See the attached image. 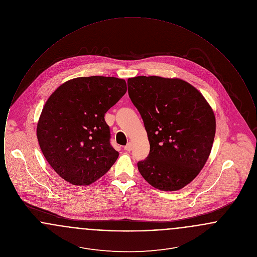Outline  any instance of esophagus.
<instances>
[{
    "label": "esophagus",
    "instance_id": "34e87169",
    "mask_svg": "<svg viewBox=\"0 0 257 257\" xmlns=\"http://www.w3.org/2000/svg\"><path fill=\"white\" fill-rule=\"evenodd\" d=\"M124 149H125L126 151H131V150L133 149V145H132V143H128V144L124 147Z\"/></svg>",
    "mask_w": 257,
    "mask_h": 257
}]
</instances>
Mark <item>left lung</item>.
<instances>
[{
    "mask_svg": "<svg viewBox=\"0 0 257 257\" xmlns=\"http://www.w3.org/2000/svg\"><path fill=\"white\" fill-rule=\"evenodd\" d=\"M127 84L150 145L138 170L161 191L182 189L196 178L210 155L216 133L214 111L195 86L178 78L138 76Z\"/></svg>",
    "mask_w": 257,
    "mask_h": 257,
    "instance_id": "1",
    "label": "left lung"
}]
</instances>
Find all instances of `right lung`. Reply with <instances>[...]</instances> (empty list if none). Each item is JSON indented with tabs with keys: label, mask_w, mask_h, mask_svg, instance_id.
I'll list each match as a JSON object with an SVG mask.
<instances>
[{
	"label": "right lung",
	"mask_w": 257,
	"mask_h": 257,
	"mask_svg": "<svg viewBox=\"0 0 257 257\" xmlns=\"http://www.w3.org/2000/svg\"><path fill=\"white\" fill-rule=\"evenodd\" d=\"M126 91L123 79L91 76L69 80L50 95L37 123V140L65 181L89 185L114 164L118 152L110 146L104 116Z\"/></svg>",
	"instance_id": "right-lung-1"
}]
</instances>
